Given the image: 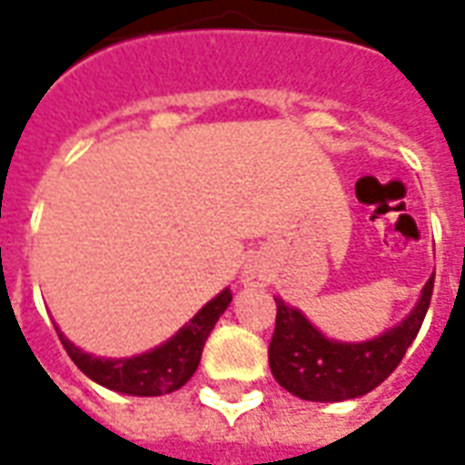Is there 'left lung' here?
Masks as SVG:
<instances>
[{"label":"left lung","mask_w":465,"mask_h":465,"mask_svg":"<svg viewBox=\"0 0 465 465\" xmlns=\"http://www.w3.org/2000/svg\"><path fill=\"white\" fill-rule=\"evenodd\" d=\"M430 276L413 312L389 331L363 343L326 339L299 309L276 299V329L269 343V366L283 389L303 401H349L389 379L420 331L429 312Z\"/></svg>","instance_id":"1"}]
</instances>
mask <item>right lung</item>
Masks as SVG:
<instances>
[{
  "label": "right lung",
  "mask_w": 465,
  "mask_h": 465,
  "mask_svg": "<svg viewBox=\"0 0 465 465\" xmlns=\"http://www.w3.org/2000/svg\"><path fill=\"white\" fill-rule=\"evenodd\" d=\"M229 303H232V292L223 289L192 322L173 333L169 341L132 359H99L74 346L59 329L56 333L79 371L96 383H102L104 389L129 393V396H163L182 389L193 376V371L199 369L203 343Z\"/></svg>",
  "instance_id": "add662e5"
}]
</instances>
